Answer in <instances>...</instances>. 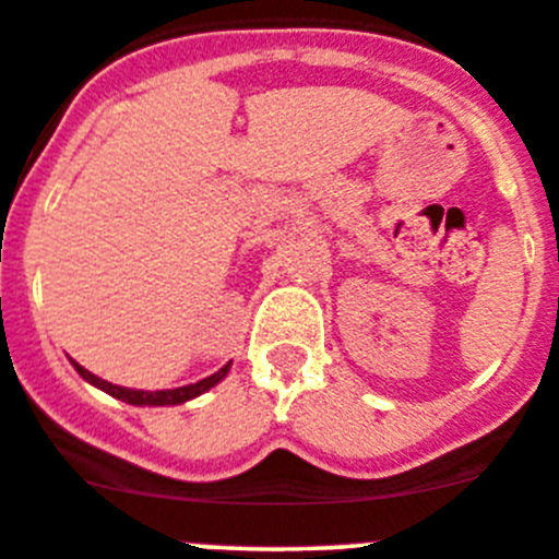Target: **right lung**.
Listing matches in <instances>:
<instances>
[{
  "label": "right lung",
  "instance_id": "1",
  "mask_svg": "<svg viewBox=\"0 0 559 559\" xmlns=\"http://www.w3.org/2000/svg\"><path fill=\"white\" fill-rule=\"evenodd\" d=\"M73 362V359H71ZM73 368H76V373L82 376L84 381H90L93 386H98V390H104L106 395L117 397V401L123 403H131V406H178V403H186L191 401V397L203 395V392H209L211 386L219 384L222 379L227 376V370H230V362L225 365V368L216 370L214 376H209V379L197 381V384H186V386H178V390H158V392H147V390H129V386H117V384H109V381L98 379V376H93L90 370H84L82 365L73 362Z\"/></svg>",
  "mask_w": 559,
  "mask_h": 559
}]
</instances>
